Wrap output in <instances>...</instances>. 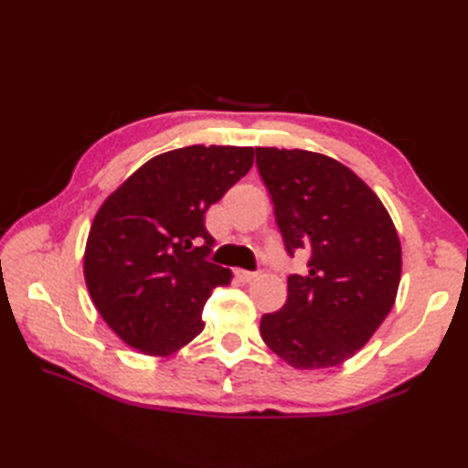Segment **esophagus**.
Wrapping results in <instances>:
<instances>
[{
    "instance_id": "esophagus-1",
    "label": "esophagus",
    "mask_w": 468,
    "mask_h": 468,
    "mask_svg": "<svg viewBox=\"0 0 468 468\" xmlns=\"http://www.w3.org/2000/svg\"><path fill=\"white\" fill-rule=\"evenodd\" d=\"M235 275H237V280L243 282V283H251V282L255 280V277H257V273H253V271H243V270H237Z\"/></svg>"
}]
</instances>
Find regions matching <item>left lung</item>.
<instances>
[{"label":"left lung","instance_id":"left-lung-1","mask_svg":"<svg viewBox=\"0 0 468 468\" xmlns=\"http://www.w3.org/2000/svg\"><path fill=\"white\" fill-rule=\"evenodd\" d=\"M290 255H310L287 277V302L261 317L270 350L297 370L340 366L390 314L402 273L399 233L380 198L335 158L300 148L257 146Z\"/></svg>","mask_w":468,"mask_h":468}]
</instances>
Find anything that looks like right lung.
Wrapping results in <instances>:
<instances>
[{"label": "right lung", "instance_id": "right-lung-1", "mask_svg": "<svg viewBox=\"0 0 468 468\" xmlns=\"http://www.w3.org/2000/svg\"><path fill=\"white\" fill-rule=\"evenodd\" d=\"M253 146L193 144L158 154L98 208L84 280L108 327L146 356H171L203 332V307L231 270L207 261L205 213L253 165Z\"/></svg>", "mask_w": 468, "mask_h": 468}]
</instances>
